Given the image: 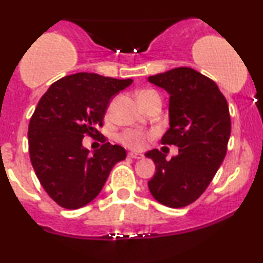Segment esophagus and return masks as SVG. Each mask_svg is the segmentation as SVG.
Wrapping results in <instances>:
<instances>
[{
  "label": "esophagus",
  "mask_w": 263,
  "mask_h": 263,
  "mask_svg": "<svg viewBox=\"0 0 263 263\" xmlns=\"http://www.w3.org/2000/svg\"><path fill=\"white\" fill-rule=\"evenodd\" d=\"M128 157L129 158H134V159H142L143 158V155H142V153H137V152H128Z\"/></svg>",
  "instance_id": "1"
}]
</instances>
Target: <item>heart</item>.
<instances>
[{
    "label": "heart",
    "instance_id": "1",
    "mask_svg": "<svg viewBox=\"0 0 263 263\" xmlns=\"http://www.w3.org/2000/svg\"><path fill=\"white\" fill-rule=\"evenodd\" d=\"M155 91H152V90H144V91H141L138 93V99L142 100V99L147 98V96H151V95H155ZM146 138L147 136L143 134V132H140V131H127L125 132V134L121 135V137H120V141L122 142L125 146L129 147V148H142V147L144 146V143H146Z\"/></svg>",
    "mask_w": 263,
    "mask_h": 263
}]
</instances>
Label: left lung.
Returning a JSON list of instances; mask_svg holds the SVG:
<instances>
[{
  "label": "left lung",
  "instance_id": "left-lung-1",
  "mask_svg": "<svg viewBox=\"0 0 263 263\" xmlns=\"http://www.w3.org/2000/svg\"><path fill=\"white\" fill-rule=\"evenodd\" d=\"M148 81L170 93V129L162 143L179 148L171 159L158 149L144 155L156 164L148 189L165 206H186L205 192L225 158L231 134L228 101L213 80L188 66Z\"/></svg>",
  "mask_w": 263,
  "mask_h": 263
}]
</instances>
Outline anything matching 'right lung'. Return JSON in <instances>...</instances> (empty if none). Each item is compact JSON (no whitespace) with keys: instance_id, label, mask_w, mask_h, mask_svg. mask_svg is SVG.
I'll return each mask as SVG.
<instances>
[{"instance_id":"1","label":"right lung","mask_w":263,"mask_h":263,"mask_svg":"<svg viewBox=\"0 0 263 263\" xmlns=\"http://www.w3.org/2000/svg\"><path fill=\"white\" fill-rule=\"evenodd\" d=\"M131 84L132 79L77 73L52 84L39 100L28 126L29 156L42 186L62 208L89 204L114 165L126 158V149L110 142L91 153L83 138L99 134L110 101Z\"/></svg>"}]
</instances>
